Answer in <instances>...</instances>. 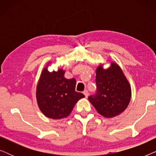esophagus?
Instances as JSON below:
<instances>
[{"label":"esophagus","mask_w":156,"mask_h":156,"mask_svg":"<svg viewBox=\"0 0 156 156\" xmlns=\"http://www.w3.org/2000/svg\"><path fill=\"white\" fill-rule=\"evenodd\" d=\"M83 94H84L85 97H86V98L88 97V96H89V92H88V91L87 90V89H86V90H84V91H83Z\"/></svg>","instance_id":"esophagus-1"}]
</instances>
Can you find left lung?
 I'll list each match as a JSON object with an SVG mask.
<instances>
[{"instance_id":"8db88e82","label":"left lung","mask_w":156,"mask_h":156,"mask_svg":"<svg viewBox=\"0 0 156 156\" xmlns=\"http://www.w3.org/2000/svg\"><path fill=\"white\" fill-rule=\"evenodd\" d=\"M97 91L88 99L99 114L106 118L120 114L129 105L131 87L122 70L116 63L108 69L99 66L96 72Z\"/></svg>"}]
</instances>
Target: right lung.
<instances>
[{
    "instance_id": "obj_1",
    "label": "right lung",
    "mask_w": 156,
    "mask_h": 156,
    "mask_svg": "<svg viewBox=\"0 0 156 156\" xmlns=\"http://www.w3.org/2000/svg\"><path fill=\"white\" fill-rule=\"evenodd\" d=\"M65 71L49 72L42 70L38 82L36 97L40 109L44 116L53 119L68 116L78 100L84 97L82 93L75 91L76 80H67Z\"/></svg>"
}]
</instances>
